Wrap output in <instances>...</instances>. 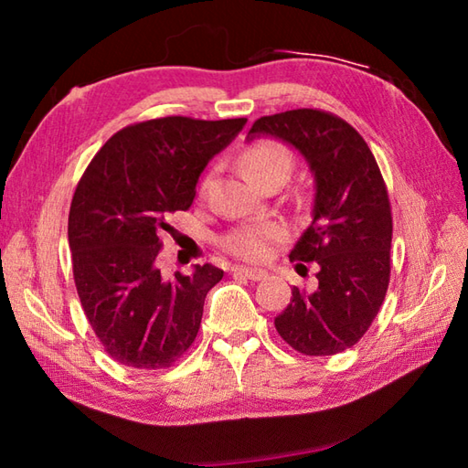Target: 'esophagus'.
<instances>
[{"instance_id": "obj_1", "label": "esophagus", "mask_w": 468, "mask_h": 468, "mask_svg": "<svg viewBox=\"0 0 468 468\" xmlns=\"http://www.w3.org/2000/svg\"><path fill=\"white\" fill-rule=\"evenodd\" d=\"M231 271L233 275H243L247 280H253V282H260L267 277L265 270H257V267H247V265H235Z\"/></svg>"}]
</instances>
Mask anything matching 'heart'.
I'll list each match as a JSON object with an SVG mask.
<instances>
[{"instance_id":"b5f03b06","label":"heart","mask_w":468,"mask_h":468,"mask_svg":"<svg viewBox=\"0 0 468 468\" xmlns=\"http://www.w3.org/2000/svg\"><path fill=\"white\" fill-rule=\"evenodd\" d=\"M239 165L243 175L250 181H257L265 175L271 173H285L292 171V158L287 154L283 146L271 141H260L251 146H247L239 156ZM285 237V229L271 221L253 223L235 229L229 235L223 237V247L237 257L250 261L265 260L271 251V245L282 241Z\"/></svg>"}]
</instances>
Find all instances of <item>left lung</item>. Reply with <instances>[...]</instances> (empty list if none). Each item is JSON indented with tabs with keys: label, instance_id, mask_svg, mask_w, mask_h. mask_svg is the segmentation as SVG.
Segmentation results:
<instances>
[{
	"label": "left lung",
	"instance_id": "1",
	"mask_svg": "<svg viewBox=\"0 0 468 468\" xmlns=\"http://www.w3.org/2000/svg\"><path fill=\"white\" fill-rule=\"evenodd\" d=\"M260 136L300 151L315 183L312 225L290 260L315 261L317 287H293L275 327L300 354L334 356L367 332L390 282L392 213L382 173L356 128L330 112L297 108L261 116L247 141Z\"/></svg>",
	"mask_w": 468,
	"mask_h": 468
}]
</instances>
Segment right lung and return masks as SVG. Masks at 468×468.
<instances>
[{
  "label": "right lung",
  "instance_id": "add662e5",
  "mask_svg": "<svg viewBox=\"0 0 468 468\" xmlns=\"http://www.w3.org/2000/svg\"><path fill=\"white\" fill-rule=\"evenodd\" d=\"M247 118L166 116L118 131L98 151L69 205L68 241L78 297L108 356L161 370L195 342L205 297L223 270L205 263L165 280L156 265L166 218L193 205L207 163Z\"/></svg>",
  "mask_w": 468,
  "mask_h": 468
}]
</instances>
